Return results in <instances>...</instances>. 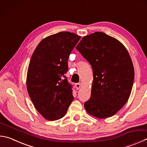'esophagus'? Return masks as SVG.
Instances as JSON below:
<instances>
[{
  "label": "esophagus",
  "mask_w": 147,
  "mask_h": 147,
  "mask_svg": "<svg viewBox=\"0 0 147 147\" xmlns=\"http://www.w3.org/2000/svg\"><path fill=\"white\" fill-rule=\"evenodd\" d=\"M75 86H76V89H79L81 87V84H80V83H77V84H75Z\"/></svg>",
  "instance_id": "34e87169"
}]
</instances>
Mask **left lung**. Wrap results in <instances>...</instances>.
Wrapping results in <instances>:
<instances>
[{"label":"left lung","instance_id":"obj_1","mask_svg":"<svg viewBox=\"0 0 147 147\" xmlns=\"http://www.w3.org/2000/svg\"><path fill=\"white\" fill-rule=\"evenodd\" d=\"M76 49L93 71L85 110L98 118L113 116L129 100L134 83V67L127 49L117 39L98 31L83 37Z\"/></svg>","mask_w":147,"mask_h":147}]
</instances>
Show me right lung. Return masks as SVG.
<instances>
[{
    "label": "right lung",
    "mask_w": 147,
    "mask_h": 147,
    "mask_svg": "<svg viewBox=\"0 0 147 147\" xmlns=\"http://www.w3.org/2000/svg\"><path fill=\"white\" fill-rule=\"evenodd\" d=\"M81 37L60 32L40 42L32 55L27 74V89L34 107L49 121L65 115L73 101V85L65 74L68 58Z\"/></svg>",
    "instance_id": "right-lung-1"
}]
</instances>
